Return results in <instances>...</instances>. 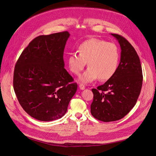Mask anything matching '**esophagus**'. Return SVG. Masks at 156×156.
I'll return each instance as SVG.
<instances>
[{"instance_id": "1", "label": "esophagus", "mask_w": 156, "mask_h": 156, "mask_svg": "<svg viewBox=\"0 0 156 156\" xmlns=\"http://www.w3.org/2000/svg\"><path fill=\"white\" fill-rule=\"evenodd\" d=\"M79 88H80V90H84V89L85 88V87L84 85H83V84H80V85H79Z\"/></svg>"}]
</instances>
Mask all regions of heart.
I'll list each match as a JSON object with an SVG mask.
<instances>
[{
	"label": "heart",
	"mask_w": 156,
	"mask_h": 156,
	"mask_svg": "<svg viewBox=\"0 0 156 156\" xmlns=\"http://www.w3.org/2000/svg\"><path fill=\"white\" fill-rule=\"evenodd\" d=\"M78 52L69 54L68 63L69 70L79 75L88 62V68L79 77L80 82L92 83L98 78L102 81H107L116 73L120 55L115 44L91 38L80 45Z\"/></svg>",
	"instance_id": "b5f03b06"
}]
</instances>
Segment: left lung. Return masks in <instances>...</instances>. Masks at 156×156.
Segmentation results:
<instances>
[{
    "label": "left lung",
    "mask_w": 156,
    "mask_h": 156,
    "mask_svg": "<svg viewBox=\"0 0 156 156\" xmlns=\"http://www.w3.org/2000/svg\"><path fill=\"white\" fill-rule=\"evenodd\" d=\"M111 35L121 47L120 62L111 79L92 89L94 100L91 114L104 122L121 119L132 110L140 94L143 81L140 61L133 47L123 37Z\"/></svg>",
    "instance_id": "left-lung-1"
}]
</instances>
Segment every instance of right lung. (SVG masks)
<instances>
[{"instance_id":"1","label":"right lung","mask_w":156,"mask_h":156,"mask_svg":"<svg viewBox=\"0 0 156 156\" xmlns=\"http://www.w3.org/2000/svg\"><path fill=\"white\" fill-rule=\"evenodd\" d=\"M68 31L40 35L24 48L16 62L13 87L23 109L42 121L66 114L78 85L64 69L63 54Z\"/></svg>"}]
</instances>
